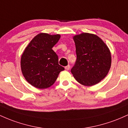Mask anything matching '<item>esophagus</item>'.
<instances>
[{
    "label": "esophagus",
    "mask_w": 128,
    "mask_h": 128,
    "mask_svg": "<svg viewBox=\"0 0 128 128\" xmlns=\"http://www.w3.org/2000/svg\"><path fill=\"white\" fill-rule=\"evenodd\" d=\"M64 69H65L66 70H69L70 69V66L69 65V64H68V65L64 67Z\"/></svg>",
    "instance_id": "esophagus-1"
}]
</instances>
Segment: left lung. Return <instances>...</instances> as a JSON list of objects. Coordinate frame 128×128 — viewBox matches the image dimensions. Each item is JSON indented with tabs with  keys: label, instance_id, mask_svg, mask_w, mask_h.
I'll list each match as a JSON object with an SVG mask.
<instances>
[{
	"label": "left lung",
	"instance_id": "1",
	"mask_svg": "<svg viewBox=\"0 0 128 128\" xmlns=\"http://www.w3.org/2000/svg\"><path fill=\"white\" fill-rule=\"evenodd\" d=\"M77 60L71 73L80 84L95 85L103 80L111 66V55L105 43L96 34L83 32L73 37Z\"/></svg>",
	"mask_w": 128,
	"mask_h": 128
}]
</instances>
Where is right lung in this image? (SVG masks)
I'll return each mask as SVG.
<instances>
[{
    "label": "right lung",
    "instance_id": "right-lung-1",
    "mask_svg": "<svg viewBox=\"0 0 128 128\" xmlns=\"http://www.w3.org/2000/svg\"><path fill=\"white\" fill-rule=\"evenodd\" d=\"M60 34L40 33L31 40L21 57L23 76L30 84L38 89L52 86L64 68L58 64V58L52 47L58 42Z\"/></svg>",
    "mask_w": 128,
    "mask_h": 128
}]
</instances>
